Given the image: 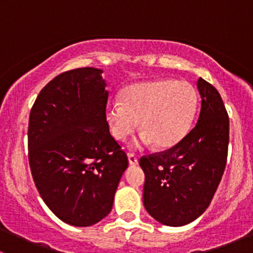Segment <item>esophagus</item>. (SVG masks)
<instances>
[{
  "label": "esophagus",
  "mask_w": 253,
  "mask_h": 253,
  "mask_svg": "<svg viewBox=\"0 0 253 253\" xmlns=\"http://www.w3.org/2000/svg\"><path fill=\"white\" fill-rule=\"evenodd\" d=\"M127 158H128L129 165H137V164H138V159H137L136 155L132 154V153H129V154L127 155Z\"/></svg>",
  "instance_id": "obj_1"
}]
</instances>
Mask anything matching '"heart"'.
Instances as JSON below:
<instances>
[{
  "instance_id": "obj_1",
  "label": "heart",
  "mask_w": 253,
  "mask_h": 253,
  "mask_svg": "<svg viewBox=\"0 0 253 253\" xmlns=\"http://www.w3.org/2000/svg\"><path fill=\"white\" fill-rule=\"evenodd\" d=\"M198 109L195 86L185 81L159 78L131 84L121 91V100L106 104L105 120L115 139L125 141L138 128L136 145L168 149L185 138Z\"/></svg>"
}]
</instances>
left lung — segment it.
<instances>
[{
	"label": "left lung",
	"instance_id": "8db88e82",
	"mask_svg": "<svg viewBox=\"0 0 253 253\" xmlns=\"http://www.w3.org/2000/svg\"><path fill=\"white\" fill-rule=\"evenodd\" d=\"M197 124L171 149L139 160L145 175L143 205L163 225L192 223L208 208L228 157L229 117L220 94L200 78Z\"/></svg>",
	"mask_w": 253,
	"mask_h": 253
}]
</instances>
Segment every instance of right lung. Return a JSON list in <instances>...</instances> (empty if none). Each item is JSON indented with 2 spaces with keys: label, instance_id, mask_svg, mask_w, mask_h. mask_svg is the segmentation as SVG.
I'll return each mask as SVG.
<instances>
[{
  "label": "right lung",
  "instance_id": "obj_1",
  "mask_svg": "<svg viewBox=\"0 0 253 253\" xmlns=\"http://www.w3.org/2000/svg\"><path fill=\"white\" fill-rule=\"evenodd\" d=\"M103 70L77 68L53 78L33 105L29 164L45 205L65 223L90 226L111 211L128 167L105 120Z\"/></svg>",
  "mask_w": 253,
  "mask_h": 253
}]
</instances>
